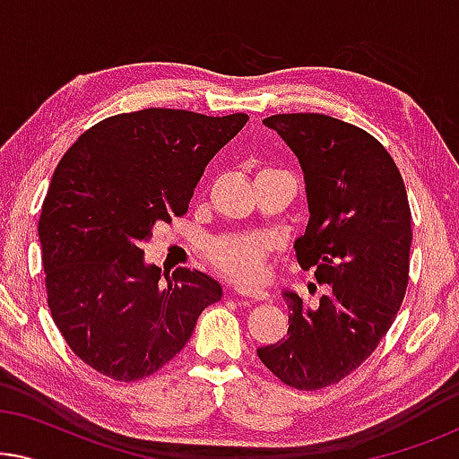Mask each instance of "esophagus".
I'll return each instance as SVG.
<instances>
[{"label": "esophagus", "mask_w": 459, "mask_h": 459, "mask_svg": "<svg viewBox=\"0 0 459 459\" xmlns=\"http://www.w3.org/2000/svg\"><path fill=\"white\" fill-rule=\"evenodd\" d=\"M236 294H240V297H247V299H255V300H267L269 299L267 290H263V288H256V286H247V284H238Z\"/></svg>", "instance_id": "1"}]
</instances>
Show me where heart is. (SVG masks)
I'll return each instance as SVG.
<instances>
[{
	"instance_id": "b5f03b06",
	"label": "heart",
	"mask_w": 459,
	"mask_h": 459,
	"mask_svg": "<svg viewBox=\"0 0 459 459\" xmlns=\"http://www.w3.org/2000/svg\"><path fill=\"white\" fill-rule=\"evenodd\" d=\"M211 259L231 278L256 280L263 273L265 242L250 238H223L211 244Z\"/></svg>"
}]
</instances>
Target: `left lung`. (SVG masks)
<instances>
[{"instance_id": "obj_1", "label": "left lung", "mask_w": 459, "mask_h": 459, "mask_svg": "<svg viewBox=\"0 0 459 459\" xmlns=\"http://www.w3.org/2000/svg\"><path fill=\"white\" fill-rule=\"evenodd\" d=\"M263 125L303 169L309 221L294 250L330 292L309 307L284 288L288 334L256 355L284 385L316 391L359 368L391 328L410 280V203L391 154L355 125L316 112Z\"/></svg>"}]
</instances>
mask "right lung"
<instances>
[{
	"label": "right lung",
	"mask_w": 459,
	"mask_h": 459,
	"mask_svg": "<svg viewBox=\"0 0 459 459\" xmlns=\"http://www.w3.org/2000/svg\"><path fill=\"white\" fill-rule=\"evenodd\" d=\"M248 115L146 108L87 129L56 167L39 219L48 305L74 355L108 378H146L190 341L217 280L143 259L154 225L186 215L209 160Z\"/></svg>",
	"instance_id": "1"
}]
</instances>
